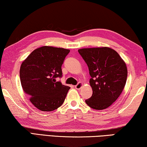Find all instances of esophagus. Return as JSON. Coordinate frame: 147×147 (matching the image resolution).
Segmentation results:
<instances>
[{
  "mask_svg": "<svg viewBox=\"0 0 147 147\" xmlns=\"http://www.w3.org/2000/svg\"><path fill=\"white\" fill-rule=\"evenodd\" d=\"M83 86V83H78V84H77L76 85V86H75V88H76V89H81V87H82Z\"/></svg>",
  "mask_w": 147,
  "mask_h": 147,
  "instance_id": "esophagus-1",
  "label": "esophagus"
}]
</instances>
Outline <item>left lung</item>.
<instances>
[{"instance_id": "8db88e82", "label": "left lung", "mask_w": 147, "mask_h": 147, "mask_svg": "<svg viewBox=\"0 0 147 147\" xmlns=\"http://www.w3.org/2000/svg\"><path fill=\"white\" fill-rule=\"evenodd\" d=\"M89 67L90 85L92 89L87 105L95 110L111 106L120 95L127 77L126 64L119 54L109 47L78 50Z\"/></svg>"}]
</instances>
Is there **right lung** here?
<instances>
[{
    "label": "right lung",
    "mask_w": 147,
    "mask_h": 147,
    "mask_svg": "<svg viewBox=\"0 0 147 147\" xmlns=\"http://www.w3.org/2000/svg\"><path fill=\"white\" fill-rule=\"evenodd\" d=\"M69 50L44 46L33 51L20 69V81L29 100L41 111L59 108L70 87L56 81L62 76V65Z\"/></svg>",
    "instance_id": "add662e5"
}]
</instances>
